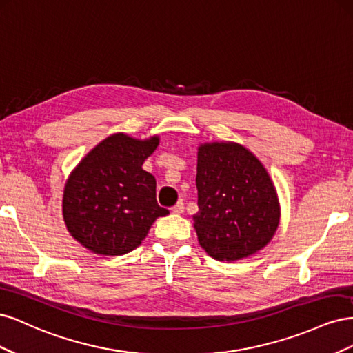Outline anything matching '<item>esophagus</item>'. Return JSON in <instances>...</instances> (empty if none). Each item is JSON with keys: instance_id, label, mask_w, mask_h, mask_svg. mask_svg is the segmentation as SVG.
<instances>
[{"instance_id": "obj_1", "label": "esophagus", "mask_w": 353, "mask_h": 353, "mask_svg": "<svg viewBox=\"0 0 353 353\" xmlns=\"http://www.w3.org/2000/svg\"><path fill=\"white\" fill-rule=\"evenodd\" d=\"M170 210H172L174 213H183L184 212V203H183V200H179L175 206L170 208Z\"/></svg>"}]
</instances>
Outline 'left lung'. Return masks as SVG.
Masks as SVG:
<instances>
[{"instance_id": "left-lung-1", "label": "left lung", "mask_w": 353, "mask_h": 353, "mask_svg": "<svg viewBox=\"0 0 353 353\" xmlns=\"http://www.w3.org/2000/svg\"><path fill=\"white\" fill-rule=\"evenodd\" d=\"M199 243L216 261H239L270 243L280 206L272 181L253 153L236 143H210L197 153Z\"/></svg>"}]
</instances>
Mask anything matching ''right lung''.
I'll return each mask as SVG.
<instances>
[{"label": "right lung", "instance_id": "add662e5", "mask_svg": "<svg viewBox=\"0 0 353 353\" xmlns=\"http://www.w3.org/2000/svg\"><path fill=\"white\" fill-rule=\"evenodd\" d=\"M159 138H105L73 170L63 194L72 237L91 252L119 256L137 249L152 223L169 213L156 200V179L143 169Z\"/></svg>", "mask_w": 353, "mask_h": 353}]
</instances>
